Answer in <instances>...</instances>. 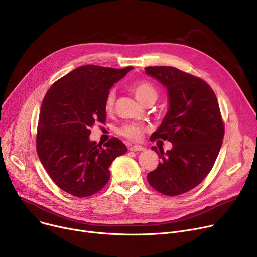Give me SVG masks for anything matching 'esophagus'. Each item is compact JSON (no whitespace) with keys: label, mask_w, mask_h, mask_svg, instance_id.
<instances>
[{"label":"esophagus","mask_w":257,"mask_h":257,"mask_svg":"<svg viewBox=\"0 0 257 257\" xmlns=\"http://www.w3.org/2000/svg\"><path fill=\"white\" fill-rule=\"evenodd\" d=\"M129 150L130 151H133V152H138V151H144L145 148L140 146V145H134V146H130L129 147Z\"/></svg>","instance_id":"esophagus-1"}]
</instances>
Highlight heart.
Listing matches in <instances>:
<instances>
[{
	"label": "heart",
	"instance_id": "heart-1",
	"mask_svg": "<svg viewBox=\"0 0 257 257\" xmlns=\"http://www.w3.org/2000/svg\"><path fill=\"white\" fill-rule=\"evenodd\" d=\"M131 91L143 104L149 100L156 101V99L158 98L157 90L149 82L143 81V82L134 83L133 85H131ZM114 100H115V92L114 90H110L105 99L106 111H111L113 109ZM144 131H145V127L138 123H127L117 129L118 134L125 136V138L131 141L140 140L142 138Z\"/></svg>",
	"mask_w": 257,
	"mask_h": 257
}]
</instances>
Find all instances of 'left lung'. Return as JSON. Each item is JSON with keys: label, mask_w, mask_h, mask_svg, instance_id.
I'll return each mask as SVG.
<instances>
[{"label": "left lung", "mask_w": 257, "mask_h": 257, "mask_svg": "<svg viewBox=\"0 0 257 257\" xmlns=\"http://www.w3.org/2000/svg\"><path fill=\"white\" fill-rule=\"evenodd\" d=\"M167 92L168 109L151 140H167L173 148L163 152L156 169L148 174L150 185L162 194L176 196L189 191L208 176L224 136L218 100L202 79L175 67L145 68Z\"/></svg>", "instance_id": "obj_1"}]
</instances>
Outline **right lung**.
Instances as JSON below:
<instances>
[{"label":"right lung","instance_id":"obj_1","mask_svg":"<svg viewBox=\"0 0 257 257\" xmlns=\"http://www.w3.org/2000/svg\"><path fill=\"white\" fill-rule=\"evenodd\" d=\"M132 69L80 66L56 81L44 96L37 152L51 180L65 192L76 197L95 194L108 182L112 161L127 152L115 138L103 146L91 141L90 129L96 122H105L110 88Z\"/></svg>","mask_w":257,"mask_h":257}]
</instances>
